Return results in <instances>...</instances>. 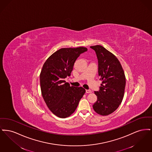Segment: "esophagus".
<instances>
[{
    "mask_svg": "<svg viewBox=\"0 0 152 152\" xmlns=\"http://www.w3.org/2000/svg\"><path fill=\"white\" fill-rule=\"evenodd\" d=\"M86 92L87 94H91V93H92V91L90 89H86Z\"/></svg>",
    "mask_w": 152,
    "mask_h": 152,
    "instance_id": "34e87169",
    "label": "esophagus"
}]
</instances>
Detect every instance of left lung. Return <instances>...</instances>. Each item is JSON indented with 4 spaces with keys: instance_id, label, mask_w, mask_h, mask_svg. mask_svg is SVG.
Instances as JSON below:
<instances>
[{
    "instance_id": "1",
    "label": "left lung",
    "mask_w": 152,
    "mask_h": 152,
    "mask_svg": "<svg viewBox=\"0 0 152 152\" xmlns=\"http://www.w3.org/2000/svg\"><path fill=\"white\" fill-rule=\"evenodd\" d=\"M94 50L99 63V76L102 81L99 91L94 92L97 100L93 105L94 111L108 116L116 110L123 101L126 78L118 59L100 45L90 47Z\"/></svg>"
}]
</instances>
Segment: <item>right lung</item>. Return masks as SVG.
<instances>
[{"label":"right lung","mask_w":152,"mask_h":152,"mask_svg":"<svg viewBox=\"0 0 152 152\" xmlns=\"http://www.w3.org/2000/svg\"><path fill=\"white\" fill-rule=\"evenodd\" d=\"M87 48H63L47 59L40 74L44 100L51 112L60 118L71 116L86 93L83 87L70 86L64 79L71 76L73 65Z\"/></svg>","instance_id":"1"}]
</instances>
